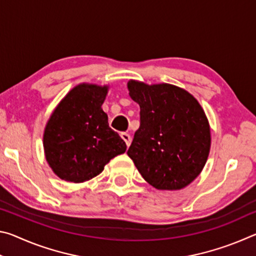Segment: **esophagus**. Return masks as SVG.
<instances>
[{
	"instance_id": "obj_1",
	"label": "esophagus",
	"mask_w": 256,
	"mask_h": 256,
	"mask_svg": "<svg viewBox=\"0 0 256 256\" xmlns=\"http://www.w3.org/2000/svg\"><path fill=\"white\" fill-rule=\"evenodd\" d=\"M120 138H122L123 140L125 141V144H126V146H128L130 144H131L132 138H131V136H130L128 133H126V132H122V133H120Z\"/></svg>"
}]
</instances>
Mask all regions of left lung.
I'll use <instances>...</instances> for the list:
<instances>
[{
  "mask_svg": "<svg viewBox=\"0 0 256 256\" xmlns=\"http://www.w3.org/2000/svg\"><path fill=\"white\" fill-rule=\"evenodd\" d=\"M140 106V128L128 150L138 170L158 190H180L204 167L210 151V128L192 94L162 84H128Z\"/></svg>",
  "mask_w": 256,
  "mask_h": 256,
  "instance_id": "1",
  "label": "left lung"
}]
</instances>
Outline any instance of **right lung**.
Returning <instances> with one entry per match:
<instances>
[{"instance_id": "add662e5", "label": "right lung", "mask_w": 256, "mask_h": 256, "mask_svg": "<svg viewBox=\"0 0 256 256\" xmlns=\"http://www.w3.org/2000/svg\"><path fill=\"white\" fill-rule=\"evenodd\" d=\"M107 86L80 84L58 104L44 133L46 159L60 178L81 183L100 174L126 144L102 110Z\"/></svg>"}]
</instances>
